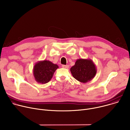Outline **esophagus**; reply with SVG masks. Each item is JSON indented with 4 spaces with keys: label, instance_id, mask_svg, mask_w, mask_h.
<instances>
[{
    "label": "esophagus",
    "instance_id": "obj_1",
    "mask_svg": "<svg viewBox=\"0 0 130 130\" xmlns=\"http://www.w3.org/2000/svg\"><path fill=\"white\" fill-rule=\"evenodd\" d=\"M62 67L63 68H69V66H68V65H62Z\"/></svg>",
    "mask_w": 130,
    "mask_h": 130
}]
</instances>
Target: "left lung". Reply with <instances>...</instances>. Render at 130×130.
I'll return each instance as SVG.
<instances>
[{"mask_svg": "<svg viewBox=\"0 0 130 130\" xmlns=\"http://www.w3.org/2000/svg\"><path fill=\"white\" fill-rule=\"evenodd\" d=\"M74 78L81 83H87L93 79L97 73V68L91 59H79L70 69Z\"/></svg>", "mask_w": 130, "mask_h": 130, "instance_id": "left-lung-1", "label": "left lung"}]
</instances>
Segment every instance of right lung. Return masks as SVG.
<instances>
[{"label":"right lung","mask_w":130,"mask_h":130,"mask_svg":"<svg viewBox=\"0 0 130 130\" xmlns=\"http://www.w3.org/2000/svg\"><path fill=\"white\" fill-rule=\"evenodd\" d=\"M59 66L48 60L39 61L33 67V73L35 81L39 83L45 84L52 79L53 74Z\"/></svg>","instance_id":"1"}]
</instances>
